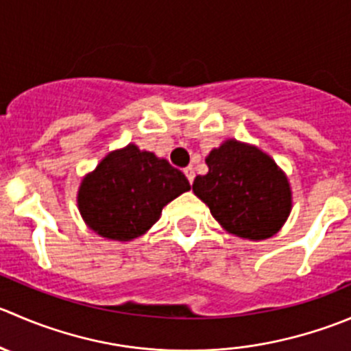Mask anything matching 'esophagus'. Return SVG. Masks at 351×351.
Masks as SVG:
<instances>
[{"mask_svg": "<svg viewBox=\"0 0 351 351\" xmlns=\"http://www.w3.org/2000/svg\"><path fill=\"white\" fill-rule=\"evenodd\" d=\"M183 173H185L186 180H189V182L192 183V182H193V178H195V171H193V168H190V166H189V168L183 169Z\"/></svg>", "mask_w": 351, "mask_h": 351, "instance_id": "obj_1", "label": "esophagus"}]
</instances>
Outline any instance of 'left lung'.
<instances>
[{
  "mask_svg": "<svg viewBox=\"0 0 351 351\" xmlns=\"http://www.w3.org/2000/svg\"><path fill=\"white\" fill-rule=\"evenodd\" d=\"M206 162L209 173L195 176L192 190L224 230L264 240L283 226L291 209L290 183L269 156L228 141Z\"/></svg>",
  "mask_w": 351,
  "mask_h": 351,
  "instance_id": "left-lung-1",
  "label": "left lung"
}]
</instances>
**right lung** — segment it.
<instances>
[{"label":"right lung","instance_id":"right-lung-1","mask_svg":"<svg viewBox=\"0 0 351 351\" xmlns=\"http://www.w3.org/2000/svg\"><path fill=\"white\" fill-rule=\"evenodd\" d=\"M190 190L186 176L166 159L134 144L108 154L78 190V209L97 234L128 241L159 219L162 207Z\"/></svg>","mask_w":351,"mask_h":351}]
</instances>
